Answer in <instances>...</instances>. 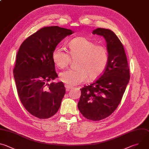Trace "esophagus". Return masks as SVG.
I'll return each instance as SVG.
<instances>
[{"instance_id":"34e87169","label":"esophagus","mask_w":149,"mask_h":149,"mask_svg":"<svg viewBox=\"0 0 149 149\" xmlns=\"http://www.w3.org/2000/svg\"><path fill=\"white\" fill-rule=\"evenodd\" d=\"M65 87L66 88V91H70V89H72L73 87L72 86H68V85H65Z\"/></svg>"}]
</instances>
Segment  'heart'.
<instances>
[{"mask_svg": "<svg viewBox=\"0 0 149 149\" xmlns=\"http://www.w3.org/2000/svg\"><path fill=\"white\" fill-rule=\"evenodd\" d=\"M52 57L59 68H65L72 59H76L75 69H69L60 75V79L68 86H75L100 77L107 67L109 51L105 46L97 45L89 38L79 37L72 39L69 44L68 52L61 46L53 51Z\"/></svg>", "mask_w": 149, "mask_h": 149, "instance_id": "obj_1", "label": "heart"}]
</instances>
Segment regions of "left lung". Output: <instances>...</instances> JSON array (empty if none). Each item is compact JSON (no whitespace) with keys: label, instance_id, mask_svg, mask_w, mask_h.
I'll return each mask as SVG.
<instances>
[{"label":"left lung","instance_id":"1","mask_svg":"<svg viewBox=\"0 0 149 149\" xmlns=\"http://www.w3.org/2000/svg\"><path fill=\"white\" fill-rule=\"evenodd\" d=\"M93 33L105 38L109 62L99 78L81 88L78 108L84 117L99 121L110 116L117 108L130 76L123 45L117 35L104 28H97Z\"/></svg>","mask_w":149,"mask_h":149}]
</instances>
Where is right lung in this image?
Segmentation results:
<instances>
[{
    "label": "right lung",
    "mask_w": 149,
    "mask_h": 149,
    "mask_svg": "<svg viewBox=\"0 0 149 149\" xmlns=\"http://www.w3.org/2000/svg\"><path fill=\"white\" fill-rule=\"evenodd\" d=\"M71 29L44 27L26 39L17 54L13 75L17 94L25 109L40 119L48 118L59 110L65 94L62 82H48L58 77L52 54Z\"/></svg>",
    "instance_id": "obj_1"
}]
</instances>
